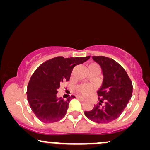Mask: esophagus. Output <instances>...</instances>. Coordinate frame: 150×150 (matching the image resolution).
<instances>
[{"instance_id": "1", "label": "esophagus", "mask_w": 150, "mask_h": 150, "mask_svg": "<svg viewBox=\"0 0 150 150\" xmlns=\"http://www.w3.org/2000/svg\"><path fill=\"white\" fill-rule=\"evenodd\" d=\"M76 98H79V99H80V100H85V98H83V96H76Z\"/></svg>"}]
</instances>
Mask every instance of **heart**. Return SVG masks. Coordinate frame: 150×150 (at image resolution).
I'll return each instance as SVG.
<instances>
[{
  "instance_id": "obj_1",
  "label": "heart",
  "mask_w": 150,
  "mask_h": 150,
  "mask_svg": "<svg viewBox=\"0 0 150 150\" xmlns=\"http://www.w3.org/2000/svg\"><path fill=\"white\" fill-rule=\"evenodd\" d=\"M89 66L96 67H98V68H99V67H98L96 64H95V63H92V64L89 65ZM95 89H96V86L94 85H91V84H83V85H79V87H77L78 91L83 94H85V95H87V94L90 93L91 92L94 91Z\"/></svg>"
}]
</instances>
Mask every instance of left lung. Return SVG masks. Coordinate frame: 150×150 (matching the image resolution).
Segmentation results:
<instances>
[{
	"label": "left lung",
	"mask_w": 150,
	"mask_h": 150,
	"mask_svg": "<svg viewBox=\"0 0 150 150\" xmlns=\"http://www.w3.org/2000/svg\"><path fill=\"white\" fill-rule=\"evenodd\" d=\"M102 69L103 81L98 90L99 102L93 109L85 111L88 119L99 124H108L121 115L132 95V83L125 69L113 59L92 57Z\"/></svg>",
	"instance_id": "obj_1"
}]
</instances>
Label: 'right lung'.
Masks as SVG:
<instances>
[{
	"label": "right lung",
	"mask_w": 150,
	"mask_h": 150,
	"mask_svg": "<svg viewBox=\"0 0 150 150\" xmlns=\"http://www.w3.org/2000/svg\"><path fill=\"white\" fill-rule=\"evenodd\" d=\"M90 56L64 58L57 57L40 65L33 74L27 87V100L33 112L42 122H59L67 113L69 103L74 96L66 100L57 97L60 85L68 81L74 67L82 64Z\"/></svg>",
	"instance_id": "obj_1"
}]
</instances>
